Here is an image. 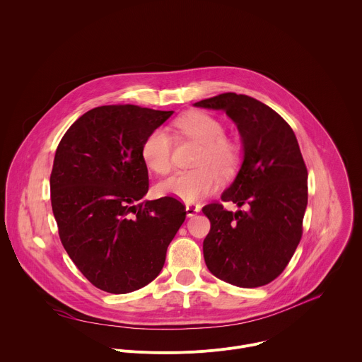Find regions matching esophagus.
I'll return each instance as SVG.
<instances>
[{"mask_svg": "<svg viewBox=\"0 0 362 362\" xmlns=\"http://www.w3.org/2000/svg\"><path fill=\"white\" fill-rule=\"evenodd\" d=\"M185 211H187V215H188V216H194L195 214H198V212L201 211V206H199V205H195V204H187Z\"/></svg>", "mask_w": 362, "mask_h": 362, "instance_id": "34e87169", "label": "esophagus"}]
</instances>
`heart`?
<instances>
[{
	"label": "heart",
	"instance_id": "heart-1",
	"mask_svg": "<svg viewBox=\"0 0 362 362\" xmlns=\"http://www.w3.org/2000/svg\"><path fill=\"white\" fill-rule=\"evenodd\" d=\"M178 130L191 140L201 144L195 160L198 168L181 171L163 182L160 191L185 202H197L211 195L219 185V175H232L242 158L238 141L225 136L222 122L205 112H189L175 122ZM173 143L163 129L150 132L141 144V158L144 164L158 175L170 174Z\"/></svg>",
	"mask_w": 362,
	"mask_h": 362
}]
</instances>
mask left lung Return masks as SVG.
Masks as SVG:
<instances>
[{
  "instance_id": "obj_1",
  "label": "left lung",
  "mask_w": 362,
  "mask_h": 362,
  "mask_svg": "<svg viewBox=\"0 0 362 362\" xmlns=\"http://www.w3.org/2000/svg\"><path fill=\"white\" fill-rule=\"evenodd\" d=\"M194 106L225 110L243 143V163L223 202L247 211H226L221 202L202 208L211 222L204 259L218 279L259 287L288 264L303 235L307 206V168L287 122L246 95L222 93Z\"/></svg>"
}]
</instances>
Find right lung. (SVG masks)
Listing matches in <instances>:
<instances>
[{
	"mask_svg": "<svg viewBox=\"0 0 362 362\" xmlns=\"http://www.w3.org/2000/svg\"><path fill=\"white\" fill-rule=\"evenodd\" d=\"M171 115L136 105L95 107L57 148L51 202L61 242L81 273L107 293L153 281L185 221V206L173 197L140 202L148 191L141 144Z\"/></svg>",
	"mask_w": 362,
	"mask_h": 362,
	"instance_id": "1",
	"label": "right lung"
}]
</instances>
